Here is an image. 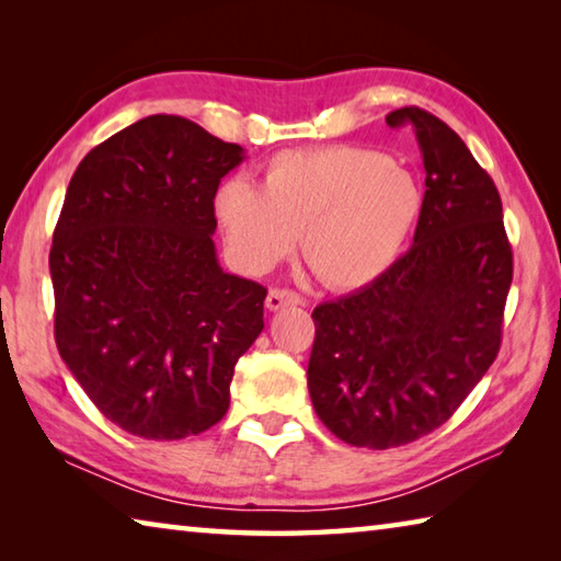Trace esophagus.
Masks as SVG:
<instances>
[{
  "instance_id": "34e87169",
  "label": "esophagus",
  "mask_w": 561,
  "mask_h": 561,
  "mask_svg": "<svg viewBox=\"0 0 561 561\" xmlns=\"http://www.w3.org/2000/svg\"><path fill=\"white\" fill-rule=\"evenodd\" d=\"M297 304H301L299 294H294L289 289H270L264 307H267L270 311H279L284 307H297Z\"/></svg>"
}]
</instances>
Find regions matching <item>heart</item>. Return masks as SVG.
I'll list each match as a JSON object with an SVG mask.
<instances>
[{
  "label": "heart",
  "instance_id": "obj_1",
  "mask_svg": "<svg viewBox=\"0 0 561 561\" xmlns=\"http://www.w3.org/2000/svg\"><path fill=\"white\" fill-rule=\"evenodd\" d=\"M423 215L405 168L368 148L291 150L270 160L262 187L230 178L215 193L227 250L244 272L272 270L299 234L301 254L331 289L381 279Z\"/></svg>",
  "mask_w": 561,
  "mask_h": 561
}]
</instances>
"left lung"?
<instances>
[{"label": "left lung", "instance_id": "1", "mask_svg": "<svg viewBox=\"0 0 561 561\" xmlns=\"http://www.w3.org/2000/svg\"><path fill=\"white\" fill-rule=\"evenodd\" d=\"M386 123L421 148V222L381 279L314 309L307 368L321 423L371 450L423 438L458 411L497 356L512 284L500 193L458 133L415 106Z\"/></svg>", "mask_w": 561, "mask_h": 561}]
</instances>
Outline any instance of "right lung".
<instances>
[{
	"label": "right lung",
	"instance_id": "1",
	"mask_svg": "<svg viewBox=\"0 0 561 561\" xmlns=\"http://www.w3.org/2000/svg\"><path fill=\"white\" fill-rule=\"evenodd\" d=\"M180 116H148L81 160L54 230V334L93 405L130 435L180 440L230 408L234 364L264 329L257 282L227 274L215 193L242 163Z\"/></svg>",
	"mask_w": 561,
	"mask_h": 561
}]
</instances>
